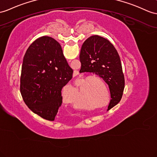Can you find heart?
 I'll return each mask as SVG.
<instances>
[{
  "label": "heart",
  "instance_id": "heart-1",
  "mask_svg": "<svg viewBox=\"0 0 157 157\" xmlns=\"http://www.w3.org/2000/svg\"><path fill=\"white\" fill-rule=\"evenodd\" d=\"M63 98H64V100H65L66 101V102H68V103H69L70 102V101H69V100H68V98L67 97H63ZM75 107H76V105H75ZM81 105H78V108H81Z\"/></svg>",
  "mask_w": 157,
  "mask_h": 157
}]
</instances>
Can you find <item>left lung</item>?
Returning <instances> with one entry per match:
<instances>
[{
  "label": "left lung",
  "instance_id": "8db88e82",
  "mask_svg": "<svg viewBox=\"0 0 157 157\" xmlns=\"http://www.w3.org/2000/svg\"><path fill=\"white\" fill-rule=\"evenodd\" d=\"M80 72H94L107 84L110 93L108 110L120 102L124 88V77L119 55L109 40L98 35L84 42L79 56Z\"/></svg>",
  "mask_w": 157,
  "mask_h": 157
}]
</instances>
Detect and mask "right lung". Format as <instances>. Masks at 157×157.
I'll return each instance as SVG.
<instances>
[{
	"label": "right lung",
	"instance_id": "right-lung-1",
	"mask_svg": "<svg viewBox=\"0 0 157 157\" xmlns=\"http://www.w3.org/2000/svg\"><path fill=\"white\" fill-rule=\"evenodd\" d=\"M72 73L58 42L47 36L37 39L22 61L20 90L25 104L40 117L54 121L63 102L61 90Z\"/></svg>",
	"mask_w": 157,
	"mask_h": 157
}]
</instances>
